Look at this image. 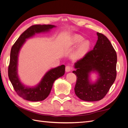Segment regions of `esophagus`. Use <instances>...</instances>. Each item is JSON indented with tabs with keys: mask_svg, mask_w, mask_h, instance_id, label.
Masks as SVG:
<instances>
[{
	"mask_svg": "<svg viewBox=\"0 0 128 128\" xmlns=\"http://www.w3.org/2000/svg\"><path fill=\"white\" fill-rule=\"evenodd\" d=\"M71 69H72V68H71V67L70 66H66V72H70V70H71Z\"/></svg>",
	"mask_w": 128,
	"mask_h": 128,
	"instance_id": "34e87169",
	"label": "esophagus"
}]
</instances>
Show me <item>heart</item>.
I'll return each mask as SVG.
<instances>
[{
    "mask_svg": "<svg viewBox=\"0 0 128 128\" xmlns=\"http://www.w3.org/2000/svg\"><path fill=\"white\" fill-rule=\"evenodd\" d=\"M84 40V38L79 34H75L69 40L68 42L69 46H75L80 44ZM90 42L88 40L83 41L80 44L77 48L72 54V58L74 60H78L82 58L88 53L90 48Z\"/></svg>",
    "mask_w": 128,
    "mask_h": 128,
    "instance_id": "heart-1",
    "label": "heart"
}]
</instances>
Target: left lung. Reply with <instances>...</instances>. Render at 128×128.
<instances>
[{
    "label": "left lung",
    "mask_w": 128,
    "mask_h": 128,
    "mask_svg": "<svg viewBox=\"0 0 128 128\" xmlns=\"http://www.w3.org/2000/svg\"><path fill=\"white\" fill-rule=\"evenodd\" d=\"M98 40L94 48L75 64L72 72L77 77L74 88L76 95L82 100L95 102L106 95L116 77L117 55L108 38L97 32ZM98 74V80L92 84L89 80L91 72Z\"/></svg>",
    "instance_id": "obj_1"
}]
</instances>
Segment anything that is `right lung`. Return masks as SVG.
Wrapping results in <instances>:
<instances>
[{
	"instance_id": "obj_1",
	"label": "right lung",
	"mask_w": 128,
	"mask_h": 128,
	"mask_svg": "<svg viewBox=\"0 0 128 128\" xmlns=\"http://www.w3.org/2000/svg\"><path fill=\"white\" fill-rule=\"evenodd\" d=\"M54 27L55 26L51 24H36L31 26L21 34L11 48L8 69L9 79L16 94L23 99L28 101H42L47 98L51 92L54 82L64 75L65 66L62 64L50 70L35 87H27L21 83L18 75L19 51L26 39L33 36L35 34L48 32Z\"/></svg>"
}]
</instances>
